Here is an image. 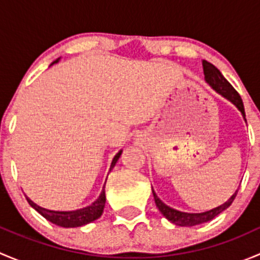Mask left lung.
<instances>
[{
	"label": "left lung",
	"mask_w": 260,
	"mask_h": 260,
	"mask_svg": "<svg viewBox=\"0 0 260 260\" xmlns=\"http://www.w3.org/2000/svg\"><path fill=\"white\" fill-rule=\"evenodd\" d=\"M203 68H204V75H205V81L216 91L217 94H220L221 96H224L225 99L230 102V103L234 104L238 109L242 113L244 120L245 119V111H244V104L242 98H240L239 93L235 90L232 86V84L229 83L222 74L220 73V70L217 68H215L211 62L206 61V60H203ZM152 193H153L154 203H156V206L158 208V210L161 211V214L166 217L169 221H171L172 224L179 225V226H195V225L203 224V222H208L210 220L214 219L215 216L226 210L232 203L234 201L235 196H237L238 190L230 196L229 200L226 203H224L222 205L216 206V208L211 209V210L204 211V212H183L180 210H176V209L170 208L169 205L164 203L158 196L156 195L154 190L152 188Z\"/></svg>",
	"instance_id": "obj_1"
}]
</instances>
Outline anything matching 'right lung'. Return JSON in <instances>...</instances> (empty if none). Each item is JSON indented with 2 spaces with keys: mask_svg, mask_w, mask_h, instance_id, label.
Here are the masks:
<instances>
[{
  "mask_svg": "<svg viewBox=\"0 0 260 260\" xmlns=\"http://www.w3.org/2000/svg\"><path fill=\"white\" fill-rule=\"evenodd\" d=\"M59 60L60 57L55 60L54 62H51L50 67L56 64ZM122 152L123 151L120 149V151L114 156L109 171H111V170L115 166V164H117V161L119 159ZM104 188H106V183H104L103 190H102L99 198L96 199L91 205L78 209V210H70V211L49 210V209L39 206L38 204L34 203V201L31 200V199H28L27 196H26V200H27V203L30 204L31 208L35 209L39 214L43 215L46 220H49V221L52 222V224L57 225V226H62V228H78V226H83V225L89 224V222L94 221V220L99 219V217L102 216V214H103V210H104V206H106V191H104Z\"/></svg>",
  "mask_w": 260,
  "mask_h": 260,
  "instance_id": "right-lung-1",
  "label": "right lung"
}]
</instances>
